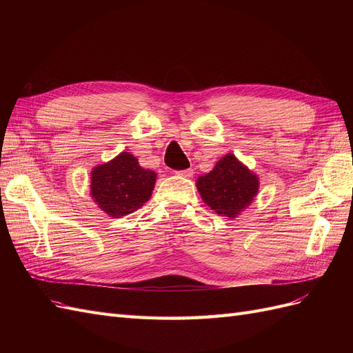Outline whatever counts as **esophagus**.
I'll return each instance as SVG.
<instances>
[{
  "instance_id": "obj_1",
  "label": "esophagus",
  "mask_w": 353,
  "mask_h": 353,
  "mask_svg": "<svg viewBox=\"0 0 353 353\" xmlns=\"http://www.w3.org/2000/svg\"><path fill=\"white\" fill-rule=\"evenodd\" d=\"M193 169H184V170H178L176 175L178 176H183V178H191L193 176Z\"/></svg>"
}]
</instances>
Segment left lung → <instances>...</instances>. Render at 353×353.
Wrapping results in <instances>:
<instances>
[{
  "label": "left lung",
  "instance_id": "obj_1",
  "mask_svg": "<svg viewBox=\"0 0 353 353\" xmlns=\"http://www.w3.org/2000/svg\"><path fill=\"white\" fill-rule=\"evenodd\" d=\"M201 200L219 216L237 218L248 209L259 191V178L228 153L218 160L209 174L196 181Z\"/></svg>",
  "mask_w": 353,
  "mask_h": 353
}]
</instances>
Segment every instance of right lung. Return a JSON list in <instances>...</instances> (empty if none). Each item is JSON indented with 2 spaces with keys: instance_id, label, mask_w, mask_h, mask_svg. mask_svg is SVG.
<instances>
[{
  "instance_id": "1",
  "label": "right lung",
  "mask_w": 353,
  "mask_h": 353,
  "mask_svg": "<svg viewBox=\"0 0 353 353\" xmlns=\"http://www.w3.org/2000/svg\"><path fill=\"white\" fill-rule=\"evenodd\" d=\"M157 174L144 169L138 159L122 152L91 170L92 200L112 218H121L140 209L152 197Z\"/></svg>"
}]
</instances>
